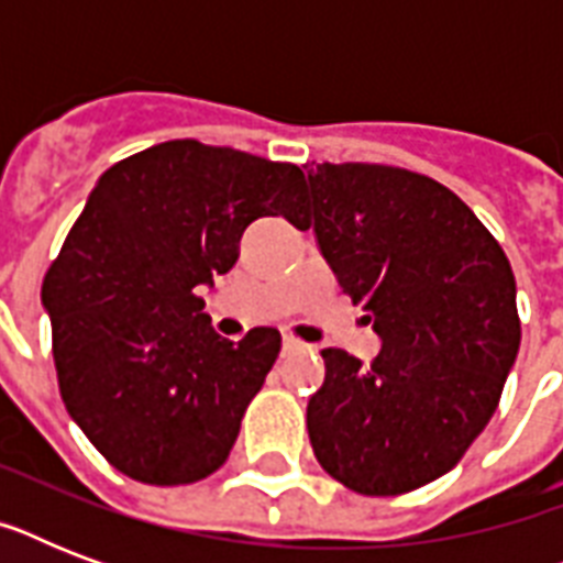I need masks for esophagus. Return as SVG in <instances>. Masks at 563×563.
<instances>
[{"mask_svg":"<svg viewBox=\"0 0 563 563\" xmlns=\"http://www.w3.org/2000/svg\"><path fill=\"white\" fill-rule=\"evenodd\" d=\"M309 344L295 339V335H283V356H291V353H307Z\"/></svg>","mask_w":563,"mask_h":563,"instance_id":"1","label":"esophagus"}]
</instances>
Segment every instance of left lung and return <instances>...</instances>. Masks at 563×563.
<instances>
[{
  "label": "left lung",
  "instance_id": "1",
  "mask_svg": "<svg viewBox=\"0 0 563 563\" xmlns=\"http://www.w3.org/2000/svg\"><path fill=\"white\" fill-rule=\"evenodd\" d=\"M312 228L335 280L383 339L371 365L327 347L309 397L316 459L344 488L397 497L462 462L520 351L506 251L438 180L376 163L309 172Z\"/></svg>",
  "mask_w": 563,
  "mask_h": 563
}]
</instances>
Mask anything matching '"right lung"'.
<instances>
[{
    "mask_svg": "<svg viewBox=\"0 0 563 563\" xmlns=\"http://www.w3.org/2000/svg\"><path fill=\"white\" fill-rule=\"evenodd\" d=\"M303 203L298 166L198 140L101 175L40 298L66 411L117 471L189 485L224 464L280 333L228 342L195 291L233 268L251 221L300 219Z\"/></svg>",
    "mask_w": 563,
    "mask_h": 563,
    "instance_id": "right-lung-1",
    "label": "right lung"
}]
</instances>
